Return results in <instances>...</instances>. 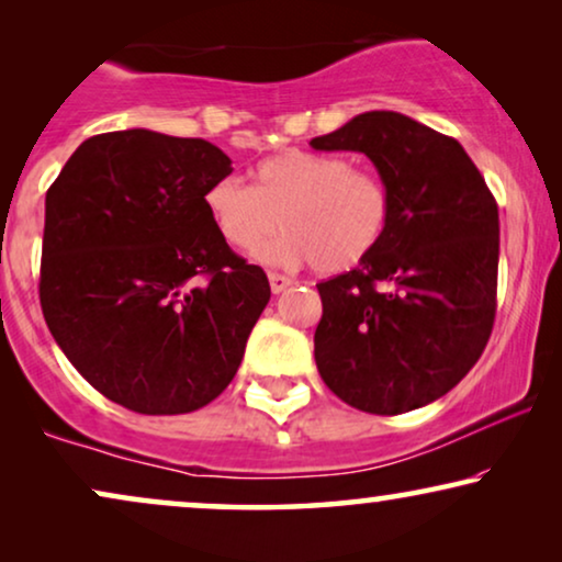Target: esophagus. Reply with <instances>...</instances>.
<instances>
[{"label":"esophagus","instance_id":"34e87169","mask_svg":"<svg viewBox=\"0 0 562 562\" xmlns=\"http://www.w3.org/2000/svg\"><path fill=\"white\" fill-rule=\"evenodd\" d=\"M268 281H271V291H273V294H281V291L286 289L289 283H291L289 276H283V273H268Z\"/></svg>","mask_w":562,"mask_h":562}]
</instances>
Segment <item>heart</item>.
<instances>
[{"label":"heart","mask_w":562,"mask_h":562,"mask_svg":"<svg viewBox=\"0 0 562 562\" xmlns=\"http://www.w3.org/2000/svg\"><path fill=\"white\" fill-rule=\"evenodd\" d=\"M206 212L222 240L266 263L296 266L312 260L319 273H342L363 263L386 235L394 194L389 181L348 158L312 150H283L256 166V187L235 176L214 181L204 194Z\"/></svg>","instance_id":"heart-1"}]
</instances>
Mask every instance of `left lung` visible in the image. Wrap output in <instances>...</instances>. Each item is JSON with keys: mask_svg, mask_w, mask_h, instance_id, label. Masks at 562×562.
<instances>
[{"mask_svg": "<svg viewBox=\"0 0 562 562\" xmlns=\"http://www.w3.org/2000/svg\"><path fill=\"white\" fill-rule=\"evenodd\" d=\"M310 145L366 153L394 194L379 248L317 283V371L360 412L419 409L458 386L491 337L496 199L456 137L406 114L363 112Z\"/></svg>", "mask_w": 562, "mask_h": 562, "instance_id": "left-lung-1", "label": "left lung"}]
</instances>
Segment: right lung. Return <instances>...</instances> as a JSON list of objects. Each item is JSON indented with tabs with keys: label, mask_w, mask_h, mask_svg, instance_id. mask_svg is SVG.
Wrapping results in <instances>:
<instances>
[{
	"label": "right lung",
	"mask_w": 562,
	"mask_h": 562,
	"mask_svg": "<svg viewBox=\"0 0 562 562\" xmlns=\"http://www.w3.org/2000/svg\"><path fill=\"white\" fill-rule=\"evenodd\" d=\"M233 160L202 137L120 130L83 140L45 194V325L99 394L137 414L214 402L271 286L210 220Z\"/></svg>",
	"instance_id": "obj_1"
}]
</instances>
